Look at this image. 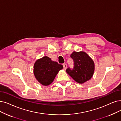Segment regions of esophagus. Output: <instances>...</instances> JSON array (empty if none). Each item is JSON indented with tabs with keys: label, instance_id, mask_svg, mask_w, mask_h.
I'll use <instances>...</instances> for the list:
<instances>
[{
	"label": "esophagus",
	"instance_id": "obj_1",
	"mask_svg": "<svg viewBox=\"0 0 121 121\" xmlns=\"http://www.w3.org/2000/svg\"><path fill=\"white\" fill-rule=\"evenodd\" d=\"M63 66H64V69H66L67 68V65L65 64H63Z\"/></svg>",
	"mask_w": 121,
	"mask_h": 121
}]
</instances>
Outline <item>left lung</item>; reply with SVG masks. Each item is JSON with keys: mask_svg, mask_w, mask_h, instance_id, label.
<instances>
[{"mask_svg": "<svg viewBox=\"0 0 121 121\" xmlns=\"http://www.w3.org/2000/svg\"><path fill=\"white\" fill-rule=\"evenodd\" d=\"M70 57L74 61L73 69L69 67L66 69L69 74L76 82L82 84L89 80L92 77L95 65L93 60L84 52H73Z\"/></svg>", "mask_w": 121, "mask_h": 121, "instance_id": "obj_1", "label": "left lung"}]
</instances>
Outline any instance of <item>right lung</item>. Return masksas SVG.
Masks as SVG:
<instances>
[{"mask_svg":"<svg viewBox=\"0 0 121 121\" xmlns=\"http://www.w3.org/2000/svg\"><path fill=\"white\" fill-rule=\"evenodd\" d=\"M63 66L45 56L39 59L34 65V74L36 79L43 85H49L52 82Z\"/></svg>","mask_w":121,"mask_h":121,"instance_id":"add662e5","label":"right lung"}]
</instances>
